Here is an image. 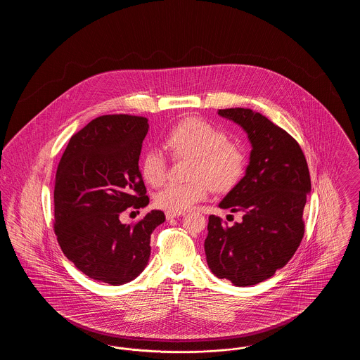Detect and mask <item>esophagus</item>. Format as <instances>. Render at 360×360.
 Returning <instances> with one entry per match:
<instances>
[{"instance_id": "1", "label": "esophagus", "mask_w": 360, "mask_h": 360, "mask_svg": "<svg viewBox=\"0 0 360 360\" xmlns=\"http://www.w3.org/2000/svg\"><path fill=\"white\" fill-rule=\"evenodd\" d=\"M179 216H182V212L181 213H176V212H166V219L167 220H172L174 217H179Z\"/></svg>"}]
</instances>
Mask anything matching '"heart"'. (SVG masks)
I'll return each instance as SVG.
<instances>
[{
    "instance_id": "obj_1",
    "label": "heart",
    "mask_w": 360,
    "mask_h": 360,
    "mask_svg": "<svg viewBox=\"0 0 360 360\" xmlns=\"http://www.w3.org/2000/svg\"><path fill=\"white\" fill-rule=\"evenodd\" d=\"M165 147L174 158H194L188 184H167L155 194V205L169 212H185L209 195L210 188L224 193L235 188L247 170L243 147L228 140L223 129L198 117L175 124L165 137ZM141 175L151 186H160L169 163L159 150L147 151L141 159Z\"/></svg>"
}]
</instances>
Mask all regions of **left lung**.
Segmentation results:
<instances>
[{
  "label": "left lung",
  "mask_w": 360,
  "mask_h": 360,
  "mask_svg": "<svg viewBox=\"0 0 360 360\" xmlns=\"http://www.w3.org/2000/svg\"><path fill=\"white\" fill-rule=\"evenodd\" d=\"M219 115L243 127L252 150L245 175L219 205L240 212L241 221L228 226L209 216L206 262L217 278L252 286L283 267L304 238L308 163L297 140L263 115L244 108Z\"/></svg>",
  "instance_id": "obj_1"
}]
</instances>
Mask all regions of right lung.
Segmentation results:
<instances>
[{
	"label": "right lung",
	"instance_id": "right-lung-1",
	"mask_svg": "<svg viewBox=\"0 0 360 360\" xmlns=\"http://www.w3.org/2000/svg\"><path fill=\"white\" fill-rule=\"evenodd\" d=\"M141 116L106 115L70 139L53 188V231L63 254L89 278L119 286L148 263L151 233L166 220L151 210L135 224L120 214L148 205L139 156L148 132Z\"/></svg>",
	"mask_w": 360,
	"mask_h": 360
}]
</instances>
